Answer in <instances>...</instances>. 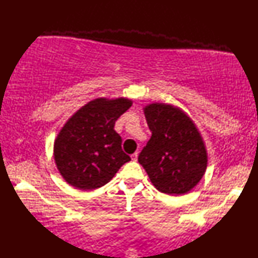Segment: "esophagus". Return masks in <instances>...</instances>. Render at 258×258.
<instances>
[{
	"mask_svg": "<svg viewBox=\"0 0 258 258\" xmlns=\"http://www.w3.org/2000/svg\"><path fill=\"white\" fill-rule=\"evenodd\" d=\"M138 156H139V153H138V152H135L134 154L131 155V158H132V161L136 162V161H138Z\"/></svg>",
	"mask_w": 258,
	"mask_h": 258,
	"instance_id": "esophagus-1",
	"label": "esophagus"
}]
</instances>
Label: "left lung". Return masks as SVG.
Returning <instances> with one entry per match:
<instances>
[{
  "label": "left lung",
  "instance_id": "8db88e82",
  "mask_svg": "<svg viewBox=\"0 0 258 258\" xmlns=\"http://www.w3.org/2000/svg\"><path fill=\"white\" fill-rule=\"evenodd\" d=\"M143 109L152 136L140 153L139 163L162 193H188L207 167V151L199 128L182 108L171 104L152 103Z\"/></svg>",
  "mask_w": 258,
  "mask_h": 258
}]
</instances>
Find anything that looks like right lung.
Returning <instances> with one entry per match:
<instances>
[{
    "label": "right lung",
    "instance_id": "1",
    "mask_svg": "<svg viewBox=\"0 0 258 258\" xmlns=\"http://www.w3.org/2000/svg\"><path fill=\"white\" fill-rule=\"evenodd\" d=\"M132 103L125 97H98L67 120L54 141V160L65 182L83 190L95 189L131 161L114 125Z\"/></svg>",
    "mask_w": 258,
    "mask_h": 258
}]
</instances>
